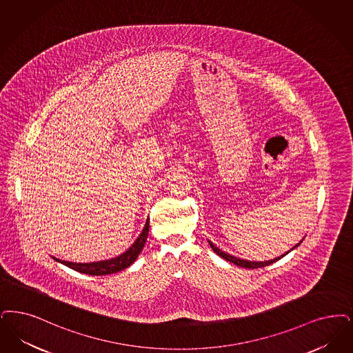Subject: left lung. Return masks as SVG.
Masks as SVG:
<instances>
[{
	"instance_id": "8db88e82",
	"label": "left lung",
	"mask_w": 353,
	"mask_h": 353,
	"mask_svg": "<svg viewBox=\"0 0 353 353\" xmlns=\"http://www.w3.org/2000/svg\"><path fill=\"white\" fill-rule=\"evenodd\" d=\"M302 243V240L296 244V247H298L299 244ZM210 245H212V251L215 252V254H218V256H221L222 259H225L227 261H230V263H232V264H235V265H238V267H241V268H248V269H254V268H261V267H267L269 264H273L274 261H277V260H280L281 257H283L285 254H289L292 250H294L296 247H293L289 252H286V254H282L280 257H276V259H273V260H268V261H247V260H241V259H238V257H235V256H231V254H225L223 251H221L219 248H216L212 243H210Z\"/></svg>"
}]
</instances>
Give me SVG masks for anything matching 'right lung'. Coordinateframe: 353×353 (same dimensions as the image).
Listing matches in <instances>:
<instances>
[{
  "mask_svg": "<svg viewBox=\"0 0 353 353\" xmlns=\"http://www.w3.org/2000/svg\"><path fill=\"white\" fill-rule=\"evenodd\" d=\"M148 227H150V221L147 219L145 226L143 228L139 238L135 240V243L127 250L125 254L112 259V260H105V261H97V263H86V264H81V263H70V261H63V260H57L59 263L67 265L68 268L77 270L80 273H85V274H90V276H105V274H112V273H117L119 270H123L125 268H128L139 256V254L144 247V243L148 236Z\"/></svg>",
  "mask_w": 353,
  "mask_h": 353,
  "instance_id": "right-lung-1",
  "label": "right lung"
}]
</instances>
